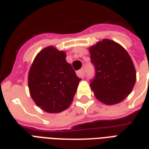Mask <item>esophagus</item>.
Listing matches in <instances>:
<instances>
[{
	"mask_svg": "<svg viewBox=\"0 0 149 149\" xmlns=\"http://www.w3.org/2000/svg\"><path fill=\"white\" fill-rule=\"evenodd\" d=\"M77 74L79 77L80 78H83L84 76H85V72H84V70L83 69H81V70H79L78 72H77Z\"/></svg>",
	"mask_w": 149,
	"mask_h": 149,
	"instance_id": "1",
	"label": "esophagus"
}]
</instances>
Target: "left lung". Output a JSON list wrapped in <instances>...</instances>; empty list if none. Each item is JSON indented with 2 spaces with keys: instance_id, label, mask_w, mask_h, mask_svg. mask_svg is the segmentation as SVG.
I'll list each match as a JSON object with an SVG mask.
<instances>
[{
  "instance_id": "8db88e82",
  "label": "left lung",
  "mask_w": 149,
  "mask_h": 149,
  "mask_svg": "<svg viewBox=\"0 0 149 149\" xmlns=\"http://www.w3.org/2000/svg\"><path fill=\"white\" fill-rule=\"evenodd\" d=\"M95 67L90 86L95 97L106 105L122 102L132 92L136 74L131 57L123 47L104 39L89 48Z\"/></svg>"
}]
</instances>
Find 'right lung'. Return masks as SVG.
<instances>
[{"instance_id": "add662e5", "label": "right lung", "mask_w": 149, "mask_h": 149, "mask_svg": "<svg viewBox=\"0 0 149 149\" xmlns=\"http://www.w3.org/2000/svg\"><path fill=\"white\" fill-rule=\"evenodd\" d=\"M66 52L47 47L36 56L29 72L30 95L47 113L67 109L73 101L81 79L66 60Z\"/></svg>"}]
</instances>
